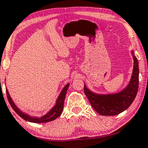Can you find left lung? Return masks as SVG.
I'll use <instances>...</instances> for the list:
<instances>
[{"mask_svg": "<svg viewBox=\"0 0 148 148\" xmlns=\"http://www.w3.org/2000/svg\"><path fill=\"white\" fill-rule=\"evenodd\" d=\"M134 69L129 83L121 92L114 94H99L87 89L84 84V92L93 108L101 115H116L127 110L136 96L138 89L139 69L137 58L132 51Z\"/></svg>", "mask_w": 148, "mask_h": 148, "instance_id": "1", "label": "left lung"}]
</instances>
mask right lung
Listing matches in <instances>:
<instances>
[{"instance_id":"obj_1","label":"right lung","mask_w":148,"mask_h":148,"mask_svg":"<svg viewBox=\"0 0 148 148\" xmlns=\"http://www.w3.org/2000/svg\"><path fill=\"white\" fill-rule=\"evenodd\" d=\"M69 84H70L69 83V84H66L65 87L63 88L59 96H58L57 99H56V103L54 107L47 114H45V115L40 117H33V116H30L28 114L25 113V112H23L22 111L18 108L17 106L13 102L12 99L10 96V94L7 89H6V94H7L8 101H9L11 107L12 108L13 110L15 111L16 113L18 114V115L20 116L21 118H23L26 121H29L30 122H34V123H45V122H51V121L54 120L61 114L63 109H64V100H65L66 94V92H67L68 88L69 87Z\"/></svg>"}]
</instances>
